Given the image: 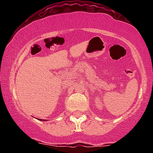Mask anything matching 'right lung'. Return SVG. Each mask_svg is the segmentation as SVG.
I'll use <instances>...</instances> for the list:
<instances>
[{
	"instance_id": "add662e5",
	"label": "right lung",
	"mask_w": 153,
	"mask_h": 153,
	"mask_svg": "<svg viewBox=\"0 0 153 153\" xmlns=\"http://www.w3.org/2000/svg\"><path fill=\"white\" fill-rule=\"evenodd\" d=\"M39 120H41V121H46V120H45V119H44V120H42V119H39Z\"/></svg>"
}]
</instances>
